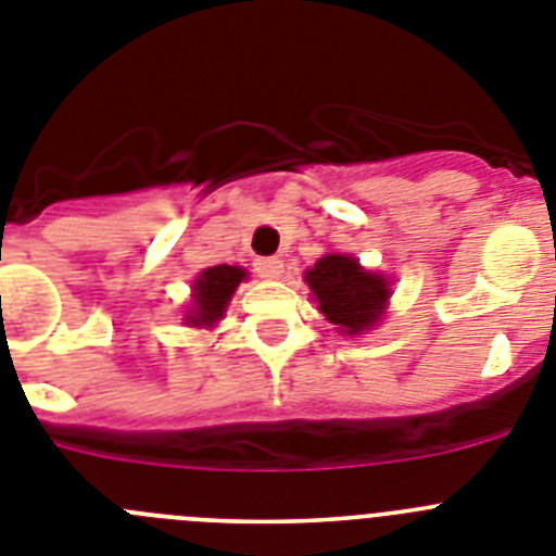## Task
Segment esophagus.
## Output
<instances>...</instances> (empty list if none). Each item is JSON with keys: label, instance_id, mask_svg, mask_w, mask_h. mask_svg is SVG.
Returning <instances> with one entry per match:
<instances>
[{"label": "esophagus", "instance_id": "34e87169", "mask_svg": "<svg viewBox=\"0 0 556 556\" xmlns=\"http://www.w3.org/2000/svg\"><path fill=\"white\" fill-rule=\"evenodd\" d=\"M255 273L262 275V278H281L283 275V262L281 258H275V255H264V258H255Z\"/></svg>", "mask_w": 556, "mask_h": 556}]
</instances>
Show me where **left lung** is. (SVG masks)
<instances>
[{
    "label": "left lung",
    "instance_id": "8db88e82",
    "mask_svg": "<svg viewBox=\"0 0 556 556\" xmlns=\"http://www.w3.org/2000/svg\"><path fill=\"white\" fill-rule=\"evenodd\" d=\"M306 283L326 320L348 337L378 326L392 294L384 275L370 273L348 253L323 255L306 269Z\"/></svg>",
    "mask_w": 556,
    "mask_h": 556
}]
</instances>
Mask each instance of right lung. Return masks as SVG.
Wrapping results in <instances>:
<instances>
[{"mask_svg": "<svg viewBox=\"0 0 556 556\" xmlns=\"http://www.w3.org/2000/svg\"><path fill=\"white\" fill-rule=\"evenodd\" d=\"M248 278V269L228 267V264H217L198 275V281L191 287V308L184 320L194 328H211L225 317L230 298H233L236 287Z\"/></svg>", "mask_w": 556, "mask_h": 556, "instance_id": "1", "label": "right lung"}]
</instances>
